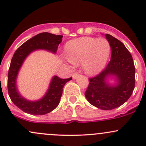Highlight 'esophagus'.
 I'll return each instance as SVG.
<instances>
[{
	"label": "esophagus",
	"instance_id": "34e87169",
	"mask_svg": "<svg viewBox=\"0 0 146 146\" xmlns=\"http://www.w3.org/2000/svg\"><path fill=\"white\" fill-rule=\"evenodd\" d=\"M78 76H79L78 73H75L73 75V76H72V77H73V79H76L78 77Z\"/></svg>",
	"mask_w": 146,
	"mask_h": 146
}]
</instances>
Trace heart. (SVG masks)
I'll list each match as a JSON object with an SVG mask.
<instances>
[{"label": "heart", "instance_id": "heart-1", "mask_svg": "<svg viewBox=\"0 0 146 146\" xmlns=\"http://www.w3.org/2000/svg\"><path fill=\"white\" fill-rule=\"evenodd\" d=\"M111 51V46L104 38L81 37L69 41L65 46V54L73 64L82 62L84 71L95 75L105 66Z\"/></svg>", "mask_w": 146, "mask_h": 146}]
</instances>
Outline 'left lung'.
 <instances>
[{
	"mask_svg": "<svg viewBox=\"0 0 146 146\" xmlns=\"http://www.w3.org/2000/svg\"><path fill=\"white\" fill-rule=\"evenodd\" d=\"M111 48V60L95 77L89 78L85 95L92 105L110 110L124 104L135 88V66L133 58L124 44L109 34L105 35ZM113 77L117 82L111 85L107 79Z\"/></svg>",
	"mask_w": 146,
	"mask_h": 146,
	"instance_id": "left-lung-1",
	"label": "left lung"
}]
</instances>
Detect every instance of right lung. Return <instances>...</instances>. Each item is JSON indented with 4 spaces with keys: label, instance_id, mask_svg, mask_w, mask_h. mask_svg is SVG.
Masks as SVG:
<instances>
[{
    "label": "right lung",
    "instance_id": "add662e5",
    "mask_svg": "<svg viewBox=\"0 0 146 146\" xmlns=\"http://www.w3.org/2000/svg\"><path fill=\"white\" fill-rule=\"evenodd\" d=\"M62 37L61 35L48 32L38 34L20 46L12 58L8 76V95L12 102L27 114L43 115L53 111L59 104L64 85L72 80V77L62 79L54 76L43 98L36 101L28 100L23 98L17 88V75L25 58L35 50H46L56 54L58 44L62 42Z\"/></svg>",
    "mask_w": 146,
    "mask_h": 146
}]
</instances>
